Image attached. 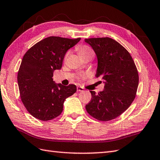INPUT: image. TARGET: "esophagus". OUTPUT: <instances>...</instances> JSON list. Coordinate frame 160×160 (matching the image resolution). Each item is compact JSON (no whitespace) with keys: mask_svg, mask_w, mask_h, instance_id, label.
<instances>
[{"mask_svg":"<svg viewBox=\"0 0 160 160\" xmlns=\"http://www.w3.org/2000/svg\"><path fill=\"white\" fill-rule=\"evenodd\" d=\"M77 91H78V92H84V89L82 88V87L78 86L77 87Z\"/></svg>","mask_w":160,"mask_h":160,"instance_id":"esophagus-1","label":"esophagus"}]
</instances>
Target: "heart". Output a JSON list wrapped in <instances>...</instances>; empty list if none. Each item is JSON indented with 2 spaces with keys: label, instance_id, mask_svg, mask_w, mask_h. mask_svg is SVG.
<instances>
[{
  "label": "heart",
  "instance_id": "heart-1",
  "mask_svg": "<svg viewBox=\"0 0 160 160\" xmlns=\"http://www.w3.org/2000/svg\"><path fill=\"white\" fill-rule=\"evenodd\" d=\"M78 51L81 57L85 55H92V57H93V55H94L92 49L87 46H81L78 47Z\"/></svg>",
  "mask_w": 160,
  "mask_h": 160
}]
</instances>
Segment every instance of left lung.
<instances>
[{"instance_id":"1","label":"left lung","mask_w":160,"mask_h":160,"mask_svg":"<svg viewBox=\"0 0 160 160\" xmlns=\"http://www.w3.org/2000/svg\"><path fill=\"white\" fill-rule=\"evenodd\" d=\"M98 59L96 76L102 77V92L90 91L92 99L85 108L92 117L101 121L114 119L135 98L139 74L132 58L124 47L109 37L85 39Z\"/></svg>"}]
</instances>
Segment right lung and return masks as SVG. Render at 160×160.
I'll return each instance as SVG.
<instances>
[{"instance_id":"obj_1","label":"right lung","mask_w":160,"mask_h":160,"mask_svg":"<svg viewBox=\"0 0 160 160\" xmlns=\"http://www.w3.org/2000/svg\"><path fill=\"white\" fill-rule=\"evenodd\" d=\"M80 40L49 37L25 53L17 81L21 101L34 118L46 121L58 117L65 99L76 93L75 84H57L52 77L55 70L61 69L66 52Z\"/></svg>"}]
</instances>
